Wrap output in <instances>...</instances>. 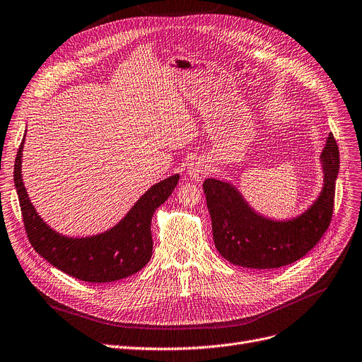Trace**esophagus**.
<instances>
[{
  "mask_svg": "<svg viewBox=\"0 0 362 362\" xmlns=\"http://www.w3.org/2000/svg\"><path fill=\"white\" fill-rule=\"evenodd\" d=\"M186 175H187V177H191L194 180H202L209 175V167L206 163H202V161H194V163H191L189 167H187Z\"/></svg>",
  "mask_w": 362,
  "mask_h": 362,
  "instance_id": "obj_1",
  "label": "esophagus"
}]
</instances>
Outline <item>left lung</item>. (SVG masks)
Returning <instances> with one entry per match:
<instances>
[{"mask_svg":"<svg viewBox=\"0 0 362 362\" xmlns=\"http://www.w3.org/2000/svg\"><path fill=\"white\" fill-rule=\"evenodd\" d=\"M320 161L322 187L318 197L306 210L290 218L260 214L238 187L225 179L204 182L218 255L243 268L276 269L302 259L315 247L329 225L334 207L340 160L333 134H328Z\"/></svg>","mask_w":362,"mask_h":362,"instance_id":"left-lung-1","label":"left lung"}]
</instances>
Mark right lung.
<instances>
[{
  "label": "right lung",
  "instance_id": "right-lung-1",
  "mask_svg": "<svg viewBox=\"0 0 362 362\" xmlns=\"http://www.w3.org/2000/svg\"><path fill=\"white\" fill-rule=\"evenodd\" d=\"M23 145L25 137L14 163V186L29 243L41 257L59 271L86 282L118 281L146 266L153 247L152 216L175 191L179 175L151 186L127 214L107 230L91 237H66L47 225L30 202L22 176Z\"/></svg>",
  "mask_w": 362,
  "mask_h": 362
}]
</instances>
